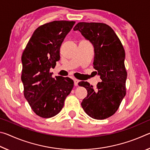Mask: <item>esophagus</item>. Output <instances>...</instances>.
Returning a JSON list of instances; mask_svg holds the SVG:
<instances>
[{
	"label": "esophagus",
	"instance_id": "1",
	"mask_svg": "<svg viewBox=\"0 0 150 150\" xmlns=\"http://www.w3.org/2000/svg\"><path fill=\"white\" fill-rule=\"evenodd\" d=\"M73 80H74V85L75 86H78V83H79V81L77 79H75V78Z\"/></svg>",
	"mask_w": 150,
	"mask_h": 150
}]
</instances>
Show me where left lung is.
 I'll return each mask as SVG.
<instances>
[{
	"label": "left lung",
	"instance_id": "8db88e82",
	"mask_svg": "<svg viewBox=\"0 0 150 150\" xmlns=\"http://www.w3.org/2000/svg\"><path fill=\"white\" fill-rule=\"evenodd\" d=\"M73 30L79 31L93 45V67L102 80L96 90L87 82L79 83L88 93L81 106L90 117L106 119L116 112L126 95L125 51L115 31L106 24L79 22Z\"/></svg>",
	"mask_w": 150,
	"mask_h": 150
}]
</instances>
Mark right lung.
Instances as JSON below:
<instances>
[{
  "label": "right lung",
  "instance_id": "1",
  "mask_svg": "<svg viewBox=\"0 0 150 150\" xmlns=\"http://www.w3.org/2000/svg\"><path fill=\"white\" fill-rule=\"evenodd\" d=\"M74 21H53L33 33L22 55L21 79L24 95L38 116L48 118L57 115L64 105L74 82L69 77L50 72L60 59L59 49Z\"/></svg>",
  "mask_w": 150,
  "mask_h": 150
}]
</instances>
